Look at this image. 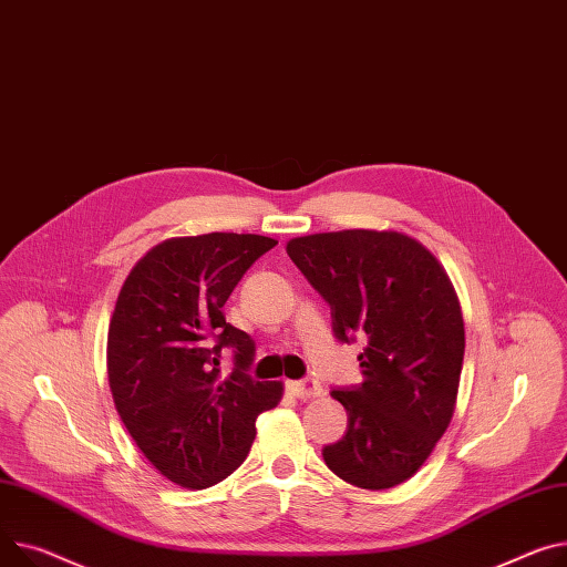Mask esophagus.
I'll list each match as a JSON object with an SVG mask.
<instances>
[{"instance_id": "esophagus-1", "label": "esophagus", "mask_w": 567, "mask_h": 567, "mask_svg": "<svg viewBox=\"0 0 567 567\" xmlns=\"http://www.w3.org/2000/svg\"><path fill=\"white\" fill-rule=\"evenodd\" d=\"M287 390L296 396V399H317L323 394V385L317 379H303V381H291L287 383Z\"/></svg>"}]
</instances>
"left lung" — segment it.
<instances>
[{"label": "left lung", "mask_w": 567, "mask_h": 567, "mask_svg": "<svg viewBox=\"0 0 567 567\" xmlns=\"http://www.w3.org/2000/svg\"><path fill=\"white\" fill-rule=\"evenodd\" d=\"M287 255L328 300L339 342L367 339L362 383L332 390L347 408L326 465L362 489H388L417 472L454 417L465 326L437 257L396 230L296 237Z\"/></svg>", "instance_id": "8db88e82"}]
</instances>
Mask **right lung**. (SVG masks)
<instances>
[{
  "label": "right lung",
  "instance_id": "right-lung-1",
  "mask_svg": "<svg viewBox=\"0 0 567 567\" xmlns=\"http://www.w3.org/2000/svg\"><path fill=\"white\" fill-rule=\"evenodd\" d=\"M278 241L209 233L150 248L130 271L106 337L113 403L143 456L168 481L203 489L248 456L255 420L282 399L280 381L246 373L252 337L225 321L223 306L252 261ZM236 369L219 371V351Z\"/></svg>",
  "mask_w": 567,
  "mask_h": 567
}]
</instances>
